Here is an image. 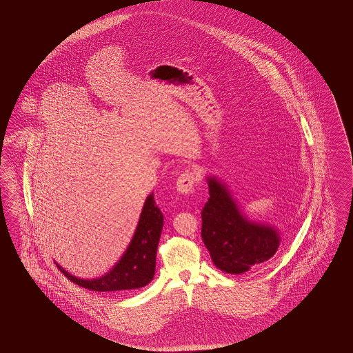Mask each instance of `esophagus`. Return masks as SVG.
I'll return each mask as SVG.
<instances>
[{
	"instance_id": "obj_1",
	"label": "esophagus",
	"mask_w": 353,
	"mask_h": 353,
	"mask_svg": "<svg viewBox=\"0 0 353 353\" xmlns=\"http://www.w3.org/2000/svg\"><path fill=\"white\" fill-rule=\"evenodd\" d=\"M197 181V176L194 172H190V170H185L183 172L179 179H177V183H176V189L179 193L181 194H186L189 192L193 190V186Z\"/></svg>"
}]
</instances>
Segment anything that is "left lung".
Masks as SVG:
<instances>
[{
  "label": "left lung",
  "mask_w": 353,
  "mask_h": 353,
  "mask_svg": "<svg viewBox=\"0 0 353 353\" xmlns=\"http://www.w3.org/2000/svg\"><path fill=\"white\" fill-rule=\"evenodd\" d=\"M206 181L210 197L202 209L201 236L213 263L235 275L269 265L281 245L279 229L249 219L223 180Z\"/></svg>",
  "instance_id": "left-lung-1"
}]
</instances>
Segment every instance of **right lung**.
Here are the masks:
<instances>
[{"label": "right lung", "instance_id": "obj_1", "mask_svg": "<svg viewBox=\"0 0 353 353\" xmlns=\"http://www.w3.org/2000/svg\"><path fill=\"white\" fill-rule=\"evenodd\" d=\"M164 225V217L156 205L153 193L144 202L134 236L114 268L99 278L83 279L71 275L57 263L68 279L81 287L110 292L128 291L148 285L156 270V252Z\"/></svg>", "mask_w": 353, "mask_h": 353}]
</instances>
